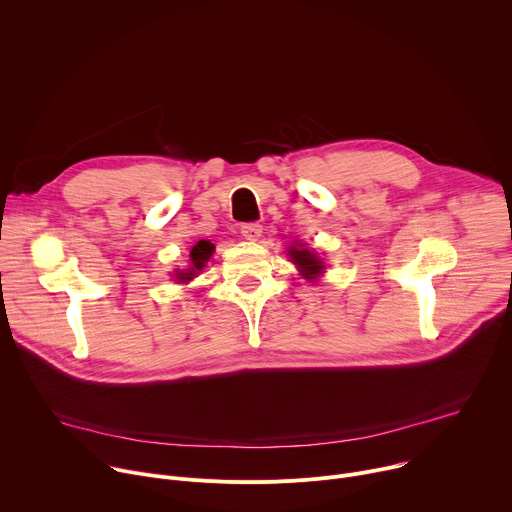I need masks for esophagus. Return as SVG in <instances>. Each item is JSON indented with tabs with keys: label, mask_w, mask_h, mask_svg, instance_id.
Returning <instances> with one entry per match:
<instances>
[{
	"label": "esophagus",
	"mask_w": 512,
	"mask_h": 512,
	"mask_svg": "<svg viewBox=\"0 0 512 512\" xmlns=\"http://www.w3.org/2000/svg\"><path fill=\"white\" fill-rule=\"evenodd\" d=\"M261 233H263V229H261V225H257V223H245V225H241V235H243L247 241H257V239L261 237Z\"/></svg>",
	"instance_id": "34e87169"
}]
</instances>
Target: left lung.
<instances>
[{
    "label": "left lung",
    "instance_id": "1",
    "mask_svg": "<svg viewBox=\"0 0 512 512\" xmlns=\"http://www.w3.org/2000/svg\"><path fill=\"white\" fill-rule=\"evenodd\" d=\"M289 257H291V261H294V263L300 267V271H302V275H304L306 279H314V277H316L318 273H322V269H324L322 261H320L314 253H310L308 249H304L302 245H300V247H291Z\"/></svg>",
    "mask_w": 512,
    "mask_h": 512
}]
</instances>
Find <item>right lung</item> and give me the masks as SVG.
<instances>
[{
    "label": "right lung",
    "instance_id": "right-lung-1",
    "mask_svg": "<svg viewBox=\"0 0 512 512\" xmlns=\"http://www.w3.org/2000/svg\"><path fill=\"white\" fill-rule=\"evenodd\" d=\"M212 251H214V245H212L210 241H198V243L192 247V251H190L192 267L186 269V271H178L176 277H178L180 281H190V279L194 277V273L200 271V269L204 267V263L210 259Z\"/></svg>",
    "mask_w": 512,
    "mask_h": 512
}]
</instances>
